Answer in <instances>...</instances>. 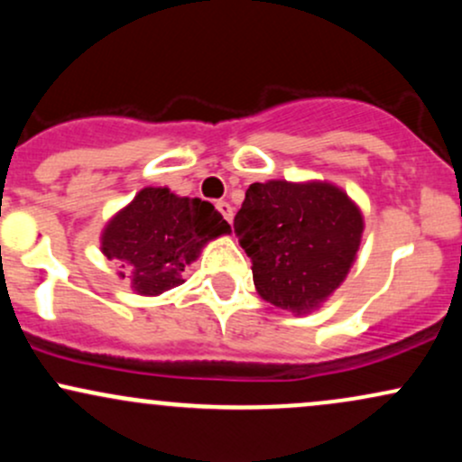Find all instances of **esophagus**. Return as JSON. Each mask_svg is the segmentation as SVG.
<instances>
[{
    "mask_svg": "<svg viewBox=\"0 0 462 462\" xmlns=\"http://www.w3.org/2000/svg\"><path fill=\"white\" fill-rule=\"evenodd\" d=\"M217 210H219V213L224 215V219L227 221V224H232V215H235V213H232V206L227 204V201H224V199L217 201Z\"/></svg>",
    "mask_w": 462,
    "mask_h": 462,
    "instance_id": "1",
    "label": "esophagus"
}]
</instances>
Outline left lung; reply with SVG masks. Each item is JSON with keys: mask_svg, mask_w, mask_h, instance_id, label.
<instances>
[{"mask_svg": "<svg viewBox=\"0 0 462 462\" xmlns=\"http://www.w3.org/2000/svg\"><path fill=\"white\" fill-rule=\"evenodd\" d=\"M235 232L261 298L301 315L346 280L363 236V215L328 182L269 180L249 184Z\"/></svg>", "mask_w": 462, "mask_h": 462, "instance_id": "8db88e82", "label": "left lung"}]
</instances>
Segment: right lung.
<instances>
[{"label":"right lung","instance_id":"1","mask_svg":"<svg viewBox=\"0 0 462 462\" xmlns=\"http://www.w3.org/2000/svg\"><path fill=\"white\" fill-rule=\"evenodd\" d=\"M227 232L230 224L210 201L147 187L108 221L102 252L121 263V278L130 273L136 293L161 295L184 282V267L206 243Z\"/></svg>","mask_w":462,"mask_h":462}]
</instances>
